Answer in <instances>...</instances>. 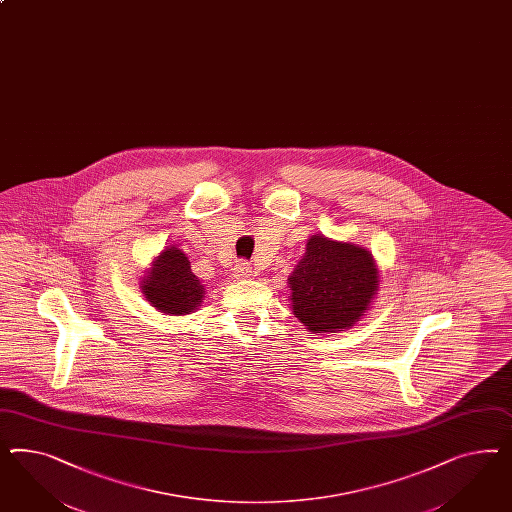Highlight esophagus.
<instances>
[{"mask_svg": "<svg viewBox=\"0 0 512 512\" xmlns=\"http://www.w3.org/2000/svg\"><path fill=\"white\" fill-rule=\"evenodd\" d=\"M254 271H252V267H250L249 263H237L234 267V275L237 278H249Z\"/></svg>", "mask_w": 512, "mask_h": 512, "instance_id": "1", "label": "esophagus"}]
</instances>
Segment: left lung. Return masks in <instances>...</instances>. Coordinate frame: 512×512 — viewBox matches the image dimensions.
I'll list each match as a JSON object with an SVG mask.
<instances>
[{"label":"left lung","instance_id":"obj_1","mask_svg":"<svg viewBox=\"0 0 512 512\" xmlns=\"http://www.w3.org/2000/svg\"><path fill=\"white\" fill-rule=\"evenodd\" d=\"M288 284L295 318L312 333H335L359 322L378 290V269L363 247L312 235Z\"/></svg>","mask_w":512,"mask_h":512}]
</instances>
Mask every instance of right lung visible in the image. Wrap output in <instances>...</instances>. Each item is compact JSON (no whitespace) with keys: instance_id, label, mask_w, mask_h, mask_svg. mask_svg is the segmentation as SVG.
<instances>
[{"instance_id":"obj_1","label":"right lung","mask_w":512,"mask_h":512,"mask_svg":"<svg viewBox=\"0 0 512 512\" xmlns=\"http://www.w3.org/2000/svg\"><path fill=\"white\" fill-rule=\"evenodd\" d=\"M147 301L164 314H189L202 303L204 286L190 271L187 256L176 247L162 250L144 278Z\"/></svg>"}]
</instances>
